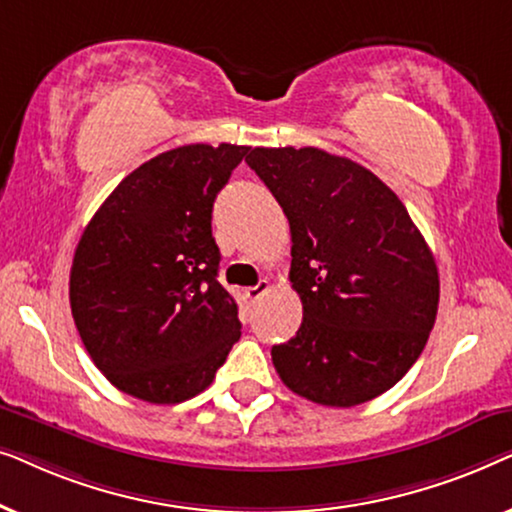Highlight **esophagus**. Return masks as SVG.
I'll return each instance as SVG.
<instances>
[{
    "mask_svg": "<svg viewBox=\"0 0 512 512\" xmlns=\"http://www.w3.org/2000/svg\"><path fill=\"white\" fill-rule=\"evenodd\" d=\"M268 291H270V282H268V279H261V282H258L256 286H249V289L244 293H247V298L251 300V303H256V300L265 296Z\"/></svg>",
    "mask_w": 512,
    "mask_h": 512,
    "instance_id": "34e87169",
    "label": "esophagus"
}]
</instances>
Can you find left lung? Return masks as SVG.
<instances>
[{
	"mask_svg": "<svg viewBox=\"0 0 512 512\" xmlns=\"http://www.w3.org/2000/svg\"><path fill=\"white\" fill-rule=\"evenodd\" d=\"M247 163L291 228L303 324L272 363L293 394L331 408L373 401L419 359L438 312V268L408 209L354 160L251 149Z\"/></svg>",
	"mask_w": 512,
	"mask_h": 512,
	"instance_id": "1",
	"label": "left lung"
}]
</instances>
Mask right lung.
I'll list each match as a JSON object with an SVG mask.
<instances>
[{"label":"right lung","instance_id":"1","mask_svg":"<svg viewBox=\"0 0 512 512\" xmlns=\"http://www.w3.org/2000/svg\"><path fill=\"white\" fill-rule=\"evenodd\" d=\"M249 146L188 144L146 160L83 230L69 303L90 359L123 394L174 405L212 384L240 340L219 284L216 193Z\"/></svg>","mask_w":512,"mask_h":512}]
</instances>
